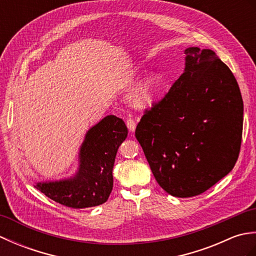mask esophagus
<instances>
[{"instance_id":"obj_1","label":"esophagus","mask_w":256,"mask_h":256,"mask_svg":"<svg viewBox=\"0 0 256 256\" xmlns=\"http://www.w3.org/2000/svg\"><path fill=\"white\" fill-rule=\"evenodd\" d=\"M126 125H128V128L130 132H134L135 128H136V123H135L133 118H128L126 121Z\"/></svg>"}]
</instances>
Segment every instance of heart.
Returning <instances> with one entry per match:
<instances>
[{
    "instance_id": "obj_1",
    "label": "heart",
    "mask_w": 256,
    "mask_h": 256,
    "mask_svg": "<svg viewBox=\"0 0 256 256\" xmlns=\"http://www.w3.org/2000/svg\"><path fill=\"white\" fill-rule=\"evenodd\" d=\"M160 91V81L156 74L148 76L134 89L131 100L134 106L145 110L154 104Z\"/></svg>"
}]
</instances>
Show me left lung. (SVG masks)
<instances>
[{
	"label": "left lung",
	"mask_w": 256,
	"mask_h": 256,
	"mask_svg": "<svg viewBox=\"0 0 256 256\" xmlns=\"http://www.w3.org/2000/svg\"><path fill=\"white\" fill-rule=\"evenodd\" d=\"M184 70L135 130L152 172L166 192H204L234 167L243 101L229 67L211 50L189 47Z\"/></svg>",
	"instance_id": "obj_1"
}]
</instances>
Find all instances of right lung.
<instances>
[{
    "mask_svg": "<svg viewBox=\"0 0 256 256\" xmlns=\"http://www.w3.org/2000/svg\"><path fill=\"white\" fill-rule=\"evenodd\" d=\"M128 128L116 116L103 118L88 130L79 150V166L69 178L37 182L34 187L56 202L74 209L104 204L113 188V166Z\"/></svg>",
    "mask_w": 256,
    "mask_h": 256,
    "instance_id": "1",
    "label": "right lung"
}]
</instances>
